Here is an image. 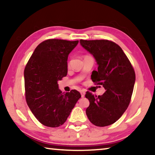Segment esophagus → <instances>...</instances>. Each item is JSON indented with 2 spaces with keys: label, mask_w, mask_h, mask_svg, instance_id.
I'll return each instance as SVG.
<instances>
[{
  "label": "esophagus",
  "mask_w": 155,
  "mask_h": 155,
  "mask_svg": "<svg viewBox=\"0 0 155 155\" xmlns=\"http://www.w3.org/2000/svg\"><path fill=\"white\" fill-rule=\"evenodd\" d=\"M80 93H81V95H82V97H84V95H85V91H83V90L80 91Z\"/></svg>",
  "instance_id": "34e87169"
}]
</instances>
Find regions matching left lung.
I'll use <instances>...</instances> for the list:
<instances>
[{"mask_svg":"<svg viewBox=\"0 0 155 155\" xmlns=\"http://www.w3.org/2000/svg\"><path fill=\"white\" fill-rule=\"evenodd\" d=\"M82 47L93 55L98 65L91 80L102 85L105 93L94 95L86 93L89 106L86 110L93 124L104 127L120 119L130 104L135 82V73L121 48L107 40H80Z\"/></svg>","mask_w":155,"mask_h":155,"instance_id":"left-lung-1","label":"left lung"}]
</instances>
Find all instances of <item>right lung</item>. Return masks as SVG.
<instances>
[{
	"mask_svg": "<svg viewBox=\"0 0 155 155\" xmlns=\"http://www.w3.org/2000/svg\"><path fill=\"white\" fill-rule=\"evenodd\" d=\"M79 41L49 39L35 48L24 71L27 103L43 125L64 124L81 97L76 90L62 93L58 82L67 75L68 54Z\"/></svg>",
	"mask_w": 155,
	"mask_h": 155,
	"instance_id": "add662e5",
	"label": "right lung"
}]
</instances>
